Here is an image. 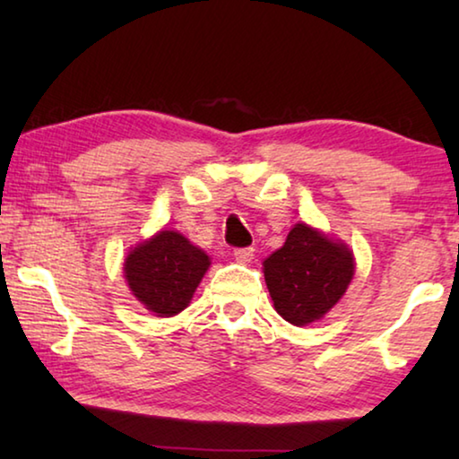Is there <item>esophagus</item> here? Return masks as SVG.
I'll list each match as a JSON object with an SVG mask.
<instances>
[{
  "instance_id": "esophagus-1",
  "label": "esophagus",
  "mask_w": 459,
  "mask_h": 459,
  "mask_svg": "<svg viewBox=\"0 0 459 459\" xmlns=\"http://www.w3.org/2000/svg\"><path fill=\"white\" fill-rule=\"evenodd\" d=\"M235 259L237 263H251L255 257V248L253 247H243V248H235Z\"/></svg>"
}]
</instances>
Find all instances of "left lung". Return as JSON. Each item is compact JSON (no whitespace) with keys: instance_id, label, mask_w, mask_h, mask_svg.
I'll list each match as a JSON object with an SVG mask.
<instances>
[{"instance_id":"1","label":"left lung","mask_w":459,"mask_h":459,"mask_svg":"<svg viewBox=\"0 0 459 459\" xmlns=\"http://www.w3.org/2000/svg\"><path fill=\"white\" fill-rule=\"evenodd\" d=\"M277 314L293 325L320 320L338 304L354 277L348 245L298 222L285 243L263 261Z\"/></svg>"}]
</instances>
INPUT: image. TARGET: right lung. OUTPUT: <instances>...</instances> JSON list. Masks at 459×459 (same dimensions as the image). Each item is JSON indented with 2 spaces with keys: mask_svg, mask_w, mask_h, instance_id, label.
<instances>
[{
  "mask_svg": "<svg viewBox=\"0 0 459 459\" xmlns=\"http://www.w3.org/2000/svg\"><path fill=\"white\" fill-rule=\"evenodd\" d=\"M211 259L176 230H160L126 259L131 293L155 316L169 317L188 307Z\"/></svg>",
  "mask_w": 459,
  "mask_h": 459,
  "instance_id": "obj_1",
  "label": "right lung"
}]
</instances>
